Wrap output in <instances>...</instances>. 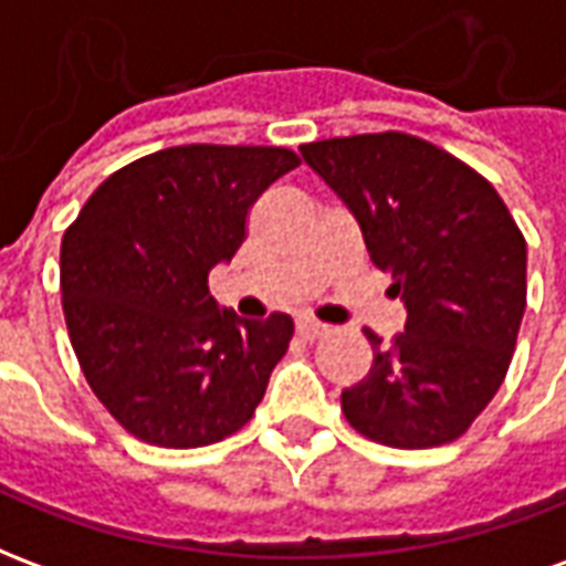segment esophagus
I'll return each instance as SVG.
<instances>
[{"instance_id":"esophagus-1","label":"esophagus","mask_w":566,"mask_h":566,"mask_svg":"<svg viewBox=\"0 0 566 566\" xmlns=\"http://www.w3.org/2000/svg\"><path fill=\"white\" fill-rule=\"evenodd\" d=\"M296 333H300L303 339H321V336H327V327H324V324H318V321L300 318L296 321Z\"/></svg>"}]
</instances>
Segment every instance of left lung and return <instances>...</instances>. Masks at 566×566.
Returning <instances> with one entry per match:
<instances>
[{
	"mask_svg": "<svg viewBox=\"0 0 566 566\" xmlns=\"http://www.w3.org/2000/svg\"><path fill=\"white\" fill-rule=\"evenodd\" d=\"M303 160L394 279L406 327L391 345L367 331L373 367L343 391L357 433L394 449L458 439L510 369L527 296V245L497 190L406 133L303 145Z\"/></svg>",
	"mask_w": 566,
	"mask_h": 566,
	"instance_id": "left-lung-1",
	"label": "left lung"
}]
</instances>
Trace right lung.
<instances>
[{
  "label": "right lung",
  "mask_w": 566,
  "mask_h": 566,
  "mask_svg": "<svg viewBox=\"0 0 566 566\" xmlns=\"http://www.w3.org/2000/svg\"><path fill=\"white\" fill-rule=\"evenodd\" d=\"M296 166L287 148L157 150L105 178L66 230L69 339L93 394L133 437L197 449L251 421L294 321L221 308L209 272L233 260L248 209Z\"/></svg>",
  "instance_id": "1"
}]
</instances>
